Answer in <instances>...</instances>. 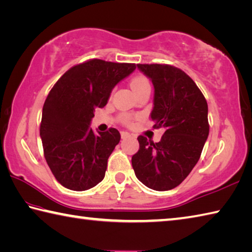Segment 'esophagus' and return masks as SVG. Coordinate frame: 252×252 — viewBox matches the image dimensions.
<instances>
[{
    "label": "esophagus",
    "mask_w": 252,
    "mask_h": 252,
    "mask_svg": "<svg viewBox=\"0 0 252 252\" xmlns=\"http://www.w3.org/2000/svg\"><path fill=\"white\" fill-rule=\"evenodd\" d=\"M130 136V134L128 131H121V137L123 139H125V138H128V137Z\"/></svg>",
    "instance_id": "esophagus-1"
}]
</instances>
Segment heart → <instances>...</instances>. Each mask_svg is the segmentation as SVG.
<instances>
[{"label":"heart","instance_id":"b5f03b06","mask_svg":"<svg viewBox=\"0 0 252 252\" xmlns=\"http://www.w3.org/2000/svg\"><path fill=\"white\" fill-rule=\"evenodd\" d=\"M130 87L132 90H134V92L136 94H138L140 91H142V90L150 89V83H149V80L147 79L145 75H137V77H135L131 80ZM134 118L135 117L129 115V114H122L120 116L121 122L125 125H130L132 121H134Z\"/></svg>","mask_w":252,"mask_h":252}]
</instances>
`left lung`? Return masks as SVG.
I'll return each mask as SVG.
<instances>
[{
  "label": "left lung",
  "mask_w": 252,
  "mask_h": 252,
  "mask_svg": "<svg viewBox=\"0 0 252 252\" xmlns=\"http://www.w3.org/2000/svg\"><path fill=\"white\" fill-rule=\"evenodd\" d=\"M155 87L154 128L164 127L159 142L138 136L131 158L137 179L149 189L168 191L188 177L200 159L210 132L207 102L189 75L164 63L137 64Z\"/></svg>",
  "instance_id": "left-lung-1"
}]
</instances>
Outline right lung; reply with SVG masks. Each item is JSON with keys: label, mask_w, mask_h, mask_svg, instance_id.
I'll list each match as a JSON object with an SVG mask.
<instances>
[{"label": "right lung", "mask_w": 252, "mask_h": 252, "mask_svg": "<svg viewBox=\"0 0 252 252\" xmlns=\"http://www.w3.org/2000/svg\"><path fill=\"white\" fill-rule=\"evenodd\" d=\"M135 69V63L90 59L70 68L50 90L39 131L47 164L63 187L85 191L105 177L120 131L110 128L94 134L89 125L113 88Z\"/></svg>", "instance_id": "add662e5"}]
</instances>
